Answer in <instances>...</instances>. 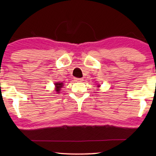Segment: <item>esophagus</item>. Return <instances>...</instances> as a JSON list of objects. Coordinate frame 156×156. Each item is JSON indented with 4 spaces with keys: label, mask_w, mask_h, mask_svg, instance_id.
I'll list each match as a JSON object with an SVG mask.
<instances>
[{
    "label": "esophagus",
    "mask_w": 156,
    "mask_h": 156,
    "mask_svg": "<svg viewBox=\"0 0 156 156\" xmlns=\"http://www.w3.org/2000/svg\"><path fill=\"white\" fill-rule=\"evenodd\" d=\"M74 81H75V82H82V81H83V79H82V78H74Z\"/></svg>",
    "instance_id": "34e87169"
}]
</instances>
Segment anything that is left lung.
<instances>
[{"label": "left lung", "mask_w": 156, "mask_h": 156, "mask_svg": "<svg viewBox=\"0 0 156 156\" xmlns=\"http://www.w3.org/2000/svg\"><path fill=\"white\" fill-rule=\"evenodd\" d=\"M100 87V85H98V87Z\"/></svg>", "instance_id": "1"}]
</instances>
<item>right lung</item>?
<instances>
[{
	"label": "right lung",
	"mask_w": 156,
	"mask_h": 156,
	"mask_svg": "<svg viewBox=\"0 0 156 156\" xmlns=\"http://www.w3.org/2000/svg\"><path fill=\"white\" fill-rule=\"evenodd\" d=\"M55 91H56L57 93H59V91L61 90V88L63 87V83L60 82H57L55 84Z\"/></svg>",
	"instance_id": "right-lung-1"
}]
</instances>
